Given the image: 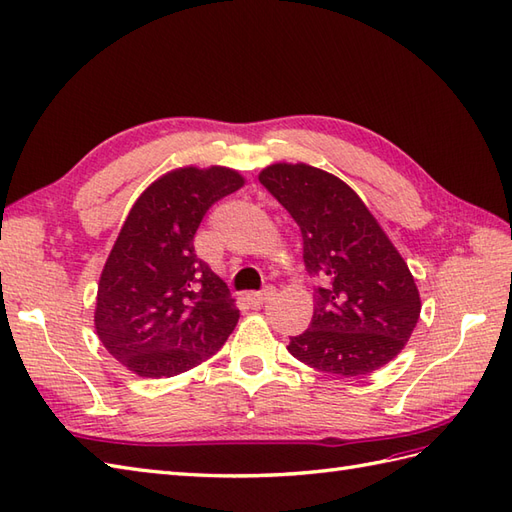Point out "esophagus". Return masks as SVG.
Masks as SVG:
<instances>
[{
  "instance_id": "esophagus-1",
  "label": "esophagus",
  "mask_w": 512,
  "mask_h": 512,
  "mask_svg": "<svg viewBox=\"0 0 512 512\" xmlns=\"http://www.w3.org/2000/svg\"><path fill=\"white\" fill-rule=\"evenodd\" d=\"M274 292H277V290H274L272 285H266L264 290H261V292H251V294H248L246 298L251 300V305L261 307V305H266V303H268V300L274 296Z\"/></svg>"
}]
</instances>
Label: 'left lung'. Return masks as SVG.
I'll return each instance as SVG.
<instances>
[{
	"mask_svg": "<svg viewBox=\"0 0 512 512\" xmlns=\"http://www.w3.org/2000/svg\"><path fill=\"white\" fill-rule=\"evenodd\" d=\"M303 235L313 292L309 329L287 350L311 368L359 376L383 368L409 342L419 292L400 253L342 179L307 164H272L259 175Z\"/></svg>",
	"mask_w": 512,
	"mask_h": 512,
	"instance_id": "8db88e82",
	"label": "left lung"
}]
</instances>
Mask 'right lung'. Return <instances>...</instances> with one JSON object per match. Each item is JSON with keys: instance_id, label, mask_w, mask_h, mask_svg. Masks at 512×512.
Masks as SVG:
<instances>
[{"instance_id": "right-lung-1", "label": "right lung", "mask_w": 512, "mask_h": 512, "mask_svg": "<svg viewBox=\"0 0 512 512\" xmlns=\"http://www.w3.org/2000/svg\"><path fill=\"white\" fill-rule=\"evenodd\" d=\"M244 186L231 168H179L142 192L101 272L95 326L127 370L162 378L222 348L238 324L227 285L194 253L207 209Z\"/></svg>"}]
</instances>
